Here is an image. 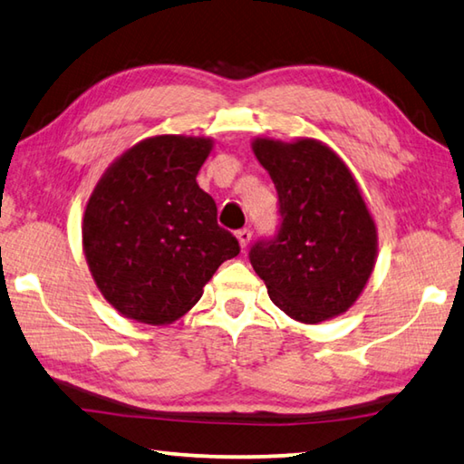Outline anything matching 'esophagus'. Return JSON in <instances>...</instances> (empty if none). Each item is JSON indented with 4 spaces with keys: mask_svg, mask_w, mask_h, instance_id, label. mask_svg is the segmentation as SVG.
Returning <instances> with one entry per match:
<instances>
[{
    "mask_svg": "<svg viewBox=\"0 0 464 464\" xmlns=\"http://www.w3.org/2000/svg\"><path fill=\"white\" fill-rule=\"evenodd\" d=\"M237 238H238V245H240V248H246V246H248V242H250V238H253V232H250L248 227H242V230H238V232H237Z\"/></svg>",
    "mask_w": 464,
    "mask_h": 464,
    "instance_id": "34e87169",
    "label": "esophagus"
}]
</instances>
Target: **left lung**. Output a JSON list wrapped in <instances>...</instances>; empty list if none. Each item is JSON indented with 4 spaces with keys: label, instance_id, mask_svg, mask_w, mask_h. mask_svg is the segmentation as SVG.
<instances>
[{
    "label": "left lung",
    "instance_id": "8db88e82",
    "mask_svg": "<svg viewBox=\"0 0 464 464\" xmlns=\"http://www.w3.org/2000/svg\"><path fill=\"white\" fill-rule=\"evenodd\" d=\"M253 152L279 195L281 227L250 248L271 302L289 318L320 324L348 312L377 261V226L338 154L315 138H255Z\"/></svg>",
    "mask_w": 464,
    "mask_h": 464
}]
</instances>
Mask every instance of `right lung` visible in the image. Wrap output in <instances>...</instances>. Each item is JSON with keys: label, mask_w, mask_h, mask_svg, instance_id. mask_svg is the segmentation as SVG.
<instances>
[{"label": "right lung", "mask_w": 464, "mask_h": 464, "mask_svg": "<svg viewBox=\"0 0 464 464\" xmlns=\"http://www.w3.org/2000/svg\"><path fill=\"white\" fill-rule=\"evenodd\" d=\"M214 149L206 136L160 134L105 169L81 224L100 294L124 318L165 326L199 302L218 266L240 253L195 181Z\"/></svg>", "instance_id": "1"}]
</instances>
